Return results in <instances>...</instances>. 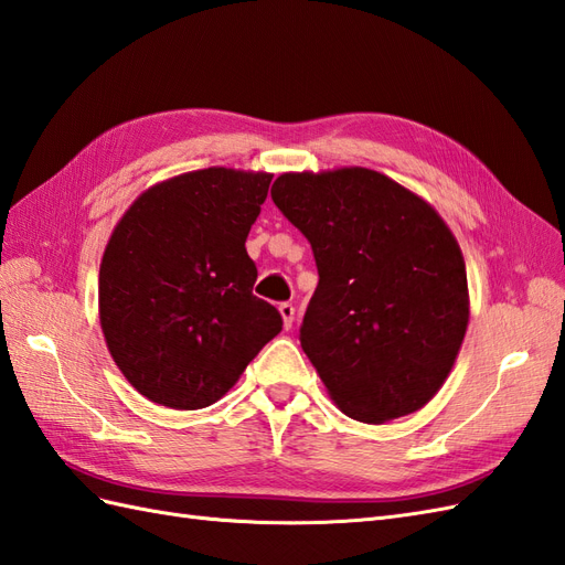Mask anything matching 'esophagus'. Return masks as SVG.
<instances>
[{
  "label": "esophagus",
  "instance_id": "1",
  "mask_svg": "<svg viewBox=\"0 0 565 565\" xmlns=\"http://www.w3.org/2000/svg\"><path fill=\"white\" fill-rule=\"evenodd\" d=\"M279 315H281V320H284V329H291L294 320H296V308L291 306V302H281Z\"/></svg>",
  "mask_w": 565,
  "mask_h": 565
}]
</instances>
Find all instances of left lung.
Returning a JSON list of instances; mask_svg holds the SVG:
<instances>
[{"label": "left lung", "instance_id": "left-lung-1", "mask_svg": "<svg viewBox=\"0 0 565 565\" xmlns=\"http://www.w3.org/2000/svg\"><path fill=\"white\" fill-rule=\"evenodd\" d=\"M271 200L312 245L300 345L337 408L367 425L425 408L470 320L466 259L439 212L365 167L286 171Z\"/></svg>", "mask_w": 565, "mask_h": 565}]
</instances>
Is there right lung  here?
Wrapping results in <instances>:
<instances>
[{
	"mask_svg": "<svg viewBox=\"0 0 565 565\" xmlns=\"http://www.w3.org/2000/svg\"><path fill=\"white\" fill-rule=\"evenodd\" d=\"M274 173L210 167L142 191L99 263V327L138 394L198 411L234 386L281 315L253 296L245 238Z\"/></svg>",
	"mask_w": 565,
	"mask_h": 565,
	"instance_id": "add662e5",
	"label": "right lung"
}]
</instances>
